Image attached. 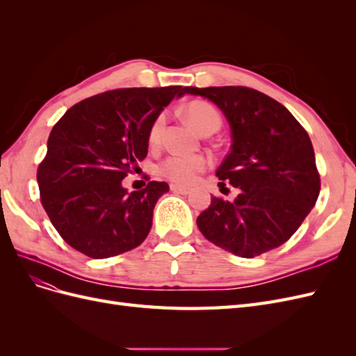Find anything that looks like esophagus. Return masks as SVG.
Wrapping results in <instances>:
<instances>
[{
  "instance_id": "esophagus-1",
  "label": "esophagus",
  "mask_w": 356,
  "mask_h": 356,
  "mask_svg": "<svg viewBox=\"0 0 356 356\" xmlns=\"http://www.w3.org/2000/svg\"><path fill=\"white\" fill-rule=\"evenodd\" d=\"M170 191L178 193V195H188L190 188L188 187H182V186H177V184H172L170 186Z\"/></svg>"
}]
</instances>
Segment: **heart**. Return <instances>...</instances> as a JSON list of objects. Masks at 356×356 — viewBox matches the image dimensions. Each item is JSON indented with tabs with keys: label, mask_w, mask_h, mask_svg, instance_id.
Instances as JSON below:
<instances>
[{
	"label": "heart",
	"mask_w": 356,
	"mask_h": 356,
	"mask_svg": "<svg viewBox=\"0 0 356 356\" xmlns=\"http://www.w3.org/2000/svg\"><path fill=\"white\" fill-rule=\"evenodd\" d=\"M187 120L196 127L202 135L213 134L221 127V115L213 105L204 101H195L186 106ZM166 113H160L149 126L148 139L152 144L160 141L166 126ZM209 166V160L200 154H170L160 165V174L172 182L181 186H190L197 175Z\"/></svg>",
	"instance_id": "1"
}]
</instances>
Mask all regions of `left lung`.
Listing matches in <instances>:
<instances>
[{
  "label": "left lung",
  "mask_w": 356,
  "mask_h": 356,
  "mask_svg": "<svg viewBox=\"0 0 356 356\" xmlns=\"http://www.w3.org/2000/svg\"><path fill=\"white\" fill-rule=\"evenodd\" d=\"M220 106L232 127V152L217 170L239 191L212 196L197 227L213 245L252 258L285 243L315 207L321 178L306 129L282 104L245 86L186 88ZM222 190V188H221Z\"/></svg>",
  "instance_id": "8db88e82"
}]
</instances>
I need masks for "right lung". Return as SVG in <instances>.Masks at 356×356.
<instances>
[{
	"mask_svg": "<svg viewBox=\"0 0 356 356\" xmlns=\"http://www.w3.org/2000/svg\"><path fill=\"white\" fill-rule=\"evenodd\" d=\"M186 88L114 89L75 104L53 126L38 165L40 200L74 250L108 258L141 245L166 182L129 195L122 181L147 157L154 118Z\"/></svg>",
	"mask_w": 356,
	"mask_h": 356,
	"instance_id": "1",
	"label": "right lung"
}]
</instances>
